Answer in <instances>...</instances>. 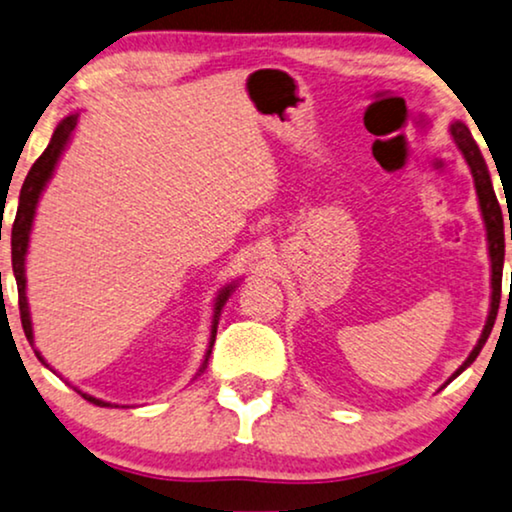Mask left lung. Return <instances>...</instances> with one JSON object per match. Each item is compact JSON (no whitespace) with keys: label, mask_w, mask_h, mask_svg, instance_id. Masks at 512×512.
Here are the masks:
<instances>
[{"label":"left lung","mask_w":512,"mask_h":512,"mask_svg":"<svg viewBox=\"0 0 512 512\" xmlns=\"http://www.w3.org/2000/svg\"><path fill=\"white\" fill-rule=\"evenodd\" d=\"M451 138H454V143L459 145V150L463 152V157H466V162L470 167V174H473L477 199H480V209H482V218H484V228H487L489 258H491V308H489L487 324H484L480 341H477L473 353L468 355V360L463 362L461 367L454 371V374H451L449 381H454V378L459 376L461 371H466L470 364L475 362V357L480 355V350L484 348V343H487V338L491 334V327H494V322H496V313H499V303H501V277H503V256H506V237H503V216H501L499 199H496L487 162H484V157H482L480 148H477L473 134H470L468 126L463 122H454L451 124ZM510 240H512V232H510Z\"/></svg>","instance_id":"8db88e82"}]
</instances>
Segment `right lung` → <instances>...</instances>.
<instances>
[{
    "label": "right lung",
    "instance_id": "obj_1",
    "mask_svg": "<svg viewBox=\"0 0 512 512\" xmlns=\"http://www.w3.org/2000/svg\"><path fill=\"white\" fill-rule=\"evenodd\" d=\"M77 117L79 115L75 112V115H68L61 124L56 126V131H53L49 145H46V150L42 152V155H39L37 162L32 164V169L28 171V176H25V181H23L21 199H18L16 221H13V228H11V265H13V275H16V284H18V308H21L23 331H25V336H28L30 345L35 343V336H32L28 296H25V254H28L30 230H32V221H35V211H37L39 195H42V190L46 188V183H49V178L53 176V169H56V164H58V159H61V155H63L65 145H68L72 131H75ZM232 289H235V284H228V287L221 289V294H218V298H216L214 320H211L209 350H207V355H204V362H202V367H199V371L207 369L211 348H214V341H216L218 320H221V310H223L225 301H228V296L232 294ZM35 355L39 357V362H44V357L39 355L37 350H35ZM77 393L82 395L84 400H89L91 404H96V407H112L110 402L96 400V397L86 395V393H82V390H77Z\"/></svg>",
    "mask_w": 512,
    "mask_h": 512
}]
</instances>
